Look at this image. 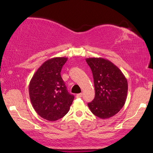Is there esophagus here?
Returning a JSON list of instances; mask_svg holds the SVG:
<instances>
[{
	"mask_svg": "<svg viewBox=\"0 0 153 153\" xmlns=\"http://www.w3.org/2000/svg\"><path fill=\"white\" fill-rule=\"evenodd\" d=\"M76 98H80V97H82V93L76 94Z\"/></svg>",
	"mask_w": 153,
	"mask_h": 153,
	"instance_id": "esophagus-1",
	"label": "esophagus"
}]
</instances>
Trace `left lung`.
I'll list each match as a JSON object with an SVG mask.
<instances>
[{
    "label": "left lung",
    "mask_w": 153,
    "mask_h": 153,
    "mask_svg": "<svg viewBox=\"0 0 153 153\" xmlns=\"http://www.w3.org/2000/svg\"><path fill=\"white\" fill-rule=\"evenodd\" d=\"M91 69L95 96L88 106L98 118L106 119L120 111L127 99V79L118 67L102 58L85 59Z\"/></svg>",
    "instance_id": "8db88e82"
}]
</instances>
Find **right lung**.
I'll return each instance as SVG.
<instances>
[{
	"instance_id": "add662e5",
	"label": "right lung",
	"mask_w": 153,
	"mask_h": 153,
	"mask_svg": "<svg viewBox=\"0 0 153 153\" xmlns=\"http://www.w3.org/2000/svg\"><path fill=\"white\" fill-rule=\"evenodd\" d=\"M68 58L45 61L29 83L30 102L37 114L45 120L56 121L68 114L74 97L68 93L60 72Z\"/></svg>"
}]
</instances>
